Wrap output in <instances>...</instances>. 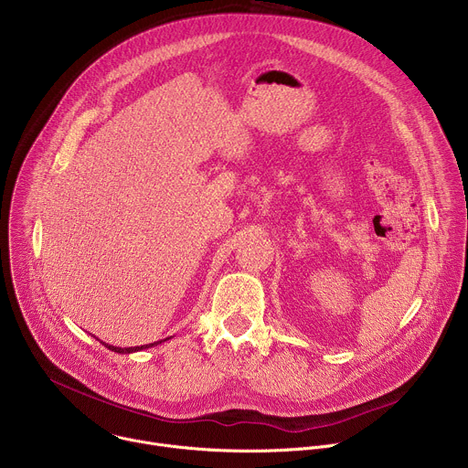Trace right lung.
<instances>
[{"instance_id": "add662e5", "label": "right lung", "mask_w": 468, "mask_h": 468, "mask_svg": "<svg viewBox=\"0 0 468 468\" xmlns=\"http://www.w3.org/2000/svg\"><path fill=\"white\" fill-rule=\"evenodd\" d=\"M100 341V339H98ZM168 339H163V341H157V343H152V345H143V346H131V348H120V346H112V345H107L103 341H100L105 348H109L111 352H116V354H133V352H141V350H146V348H152V346H157L161 343H165Z\"/></svg>"}]
</instances>
